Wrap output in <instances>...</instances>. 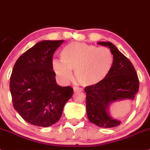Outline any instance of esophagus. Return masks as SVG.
Instances as JSON below:
<instances>
[{"mask_svg": "<svg viewBox=\"0 0 150 150\" xmlns=\"http://www.w3.org/2000/svg\"><path fill=\"white\" fill-rule=\"evenodd\" d=\"M73 91H74V92H77V91H82V89H81V88H77V87H74V88H73Z\"/></svg>", "mask_w": 150, "mask_h": 150, "instance_id": "obj_1", "label": "esophagus"}]
</instances>
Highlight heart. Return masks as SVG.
<instances>
[{"label":"heart","mask_w":150,"mask_h":150,"mask_svg":"<svg viewBox=\"0 0 150 150\" xmlns=\"http://www.w3.org/2000/svg\"><path fill=\"white\" fill-rule=\"evenodd\" d=\"M62 62L53 61V69L62 81H69L75 72V79L84 87L100 84L109 76L114 65V57L107 47L81 42L67 44L60 53Z\"/></svg>","instance_id":"b5f03b06"}]
</instances>
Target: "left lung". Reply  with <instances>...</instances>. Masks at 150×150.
Returning <instances> with one entry per match:
<instances>
[{"label":"left lung","mask_w":150,"mask_h":150,"mask_svg":"<svg viewBox=\"0 0 150 150\" xmlns=\"http://www.w3.org/2000/svg\"><path fill=\"white\" fill-rule=\"evenodd\" d=\"M97 44L110 49L114 65L106 80L98 85L84 88L87 115L90 122L99 127H116L121 122L112 118L109 107L117 101L134 100L139 90V79L131 61L112 43L100 41Z\"/></svg>","instance_id":"left-lung-1"}]
</instances>
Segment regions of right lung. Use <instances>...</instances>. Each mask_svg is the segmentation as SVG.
Wrapping results in <instances>:
<instances>
[{"instance_id": "obj_1", "label": "right lung", "mask_w": 150, "mask_h": 150, "mask_svg": "<svg viewBox=\"0 0 150 150\" xmlns=\"http://www.w3.org/2000/svg\"><path fill=\"white\" fill-rule=\"evenodd\" d=\"M63 42L42 41L19 57L10 76V90L14 109L33 125L49 127L62 115L73 89L61 87L53 71V53Z\"/></svg>"}]
</instances>
